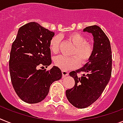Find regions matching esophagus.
<instances>
[{"instance_id": "obj_1", "label": "esophagus", "mask_w": 123, "mask_h": 123, "mask_svg": "<svg viewBox=\"0 0 123 123\" xmlns=\"http://www.w3.org/2000/svg\"><path fill=\"white\" fill-rule=\"evenodd\" d=\"M62 73L63 77H67V76L68 75V72L67 71L62 70Z\"/></svg>"}]
</instances>
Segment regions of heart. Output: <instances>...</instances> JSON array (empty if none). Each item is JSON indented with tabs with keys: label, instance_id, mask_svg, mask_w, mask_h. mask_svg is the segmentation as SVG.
Here are the masks:
<instances>
[{
	"label": "heart",
	"instance_id": "heart-1",
	"mask_svg": "<svg viewBox=\"0 0 123 123\" xmlns=\"http://www.w3.org/2000/svg\"><path fill=\"white\" fill-rule=\"evenodd\" d=\"M67 38L75 46L71 55L72 56H58L54 58V63L62 70H69L79 65L86 64L91 59L94 51V46L86 41L84 35L79 32H72L67 36ZM61 39L59 36L53 37L49 42V48L53 53L58 52Z\"/></svg>",
	"mask_w": 123,
	"mask_h": 123
}]
</instances>
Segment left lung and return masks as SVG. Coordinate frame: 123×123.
Listing matches in <instances>:
<instances>
[{
	"instance_id": "left-lung-1",
	"label": "left lung",
	"mask_w": 123,
	"mask_h": 123,
	"mask_svg": "<svg viewBox=\"0 0 123 123\" xmlns=\"http://www.w3.org/2000/svg\"><path fill=\"white\" fill-rule=\"evenodd\" d=\"M84 32L94 37V51L91 59L82 68L69 75L75 80L73 88L66 91L68 101L75 107L83 109L93 104L109 83L112 72V51L109 38L100 27L88 26ZM78 73H82L79 77Z\"/></svg>"
}]
</instances>
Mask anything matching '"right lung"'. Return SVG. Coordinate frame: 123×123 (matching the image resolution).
Masks as SVG:
<instances>
[{
    "label": "right lung",
    "mask_w": 123,
    "mask_h": 123,
    "mask_svg": "<svg viewBox=\"0 0 123 123\" xmlns=\"http://www.w3.org/2000/svg\"><path fill=\"white\" fill-rule=\"evenodd\" d=\"M54 35L35 22L21 26L18 31L11 48L9 72L14 91L24 102L42 101L51 84L62 77L56 66L49 70L39 69V66L48 67L51 63L49 42Z\"/></svg>",
    "instance_id": "1"
}]
</instances>
